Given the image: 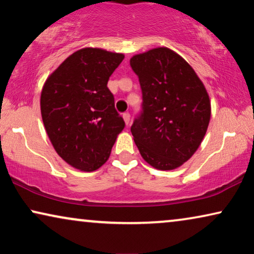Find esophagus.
Here are the masks:
<instances>
[{"instance_id":"34e87169","label":"esophagus","mask_w":254,"mask_h":254,"mask_svg":"<svg viewBox=\"0 0 254 254\" xmlns=\"http://www.w3.org/2000/svg\"><path fill=\"white\" fill-rule=\"evenodd\" d=\"M123 118H124V120H125V124L127 125H129V123H130V114L128 113V112H126V113H124L123 114Z\"/></svg>"}]
</instances>
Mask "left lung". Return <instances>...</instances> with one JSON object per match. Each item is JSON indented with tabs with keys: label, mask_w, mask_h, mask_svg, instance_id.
<instances>
[{
	"label": "left lung",
	"mask_w": 254,
	"mask_h": 254,
	"mask_svg": "<svg viewBox=\"0 0 254 254\" xmlns=\"http://www.w3.org/2000/svg\"><path fill=\"white\" fill-rule=\"evenodd\" d=\"M130 67L143 100L130 127L135 144L152 168H179L197 150L209 125L207 90L193 68L170 48L134 55Z\"/></svg>",
	"instance_id": "8db88e82"
}]
</instances>
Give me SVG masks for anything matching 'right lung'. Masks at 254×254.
<instances>
[{"label": "right lung", "instance_id": "add662e5", "mask_svg": "<svg viewBox=\"0 0 254 254\" xmlns=\"http://www.w3.org/2000/svg\"><path fill=\"white\" fill-rule=\"evenodd\" d=\"M124 58L102 48H82L45 82L40 97L45 129L58 155L72 168L99 169L125 128L107 88Z\"/></svg>", "mask_w": 254, "mask_h": 254}]
</instances>
